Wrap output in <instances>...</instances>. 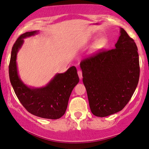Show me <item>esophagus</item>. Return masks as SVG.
<instances>
[{
  "label": "esophagus",
  "mask_w": 149,
  "mask_h": 149,
  "mask_svg": "<svg viewBox=\"0 0 149 149\" xmlns=\"http://www.w3.org/2000/svg\"><path fill=\"white\" fill-rule=\"evenodd\" d=\"M77 74H78V76L79 77V79H82V72L80 70H78V72H77Z\"/></svg>",
  "instance_id": "obj_1"
}]
</instances>
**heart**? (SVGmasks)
I'll list each match as a JSON object with an SVG mask.
<instances>
[{
    "mask_svg": "<svg viewBox=\"0 0 149 149\" xmlns=\"http://www.w3.org/2000/svg\"><path fill=\"white\" fill-rule=\"evenodd\" d=\"M108 43V40L105 37L100 38V39H98L96 40L95 43L93 44V47L91 49V52H95L97 51L98 50L102 49L104 48L107 45Z\"/></svg>",
    "mask_w": 149,
    "mask_h": 149,
    "instance_id": "1",
    "label": "heart"
}]
</instances>
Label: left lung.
<instances>
[{"label":"left lung","instance_id":"left-lung-1","mask_svg":"<svg viewBox=\"0 0 149 149\" xmlns=\"http://www.w3.org/2000/svg\"><path fill=\"white\" fill-rule=\"evenodd\" d=\"M115 49L100 50L81 61L83 83L93 115L120 111L130 101L140 76L137 46L123 28Z\"/></svg>","mask_w":149,"mask_h":149}]
</instances>
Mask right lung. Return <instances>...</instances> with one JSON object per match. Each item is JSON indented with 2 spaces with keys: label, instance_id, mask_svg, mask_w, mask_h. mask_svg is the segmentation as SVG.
Here are the masks:
<instances>
[{
  "label": "right lung",
  "instance_id": "right-lung-1",
  "mask_svg": "<svg viewBox=\"0 0 149 149\" xmlns=\"http://www.w3.org/2000/svg\"><path fill=\"white\" fill-rule=\"evenodd\" d=\"M38 31L23 33L12 48L9 66V78L15 93L29 113L42 118L56 119L65 113L71 93L79 82L75 67L72 66L63 74H57L45 87L29 88L21 80L17 68V54L24 39L33 36Z\"/></svg>",
  "mask_w": 149,
  "mask_h": 149
}]
</instances>
